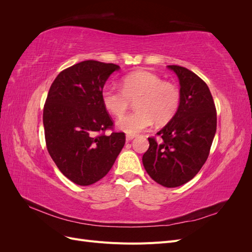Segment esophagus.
Wrapping results in <instances>:
<instances>
[{"label": "esophagus", "instance_id": "1", "mask_svg": "<svg viewBox=\"0 0 252 252\" xmlns=\"http://www.w3.org/2000/svg\"><path fill=\"white\" fill-rule=\"evenodd\" d=\"M135 138V134H126V141H131Z\"/></svg>", "mask_w": 252, "mask_h": 252}]
</instances>
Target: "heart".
Here are the masks:
<instances>
[{"instance_id":"b5f03b06","label":"heart","mask_w":252,"mask_h":252,"mask_svg":"<svg viewBox=\"0 0 252 252\" xmlns=\"http://www.w3.org/2000/svg\"><path fill=\"white\" fill-rule=\"evenodd\" d=\"M122 89L106 85L102 90V102L111 114L122 117L131 100L136 110L118 122V127L129 134L139 133L157 122L165 124L177 114L181 104V93L172 83L164 82L159 75L139 70L126 74L121 80Z\"/></svg>"}]
</instances>
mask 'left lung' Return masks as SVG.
Segmentation results:
<instances>
[{"label":"left lung","mask_w":252,"mask_h":252,"mask_svg":"<svg viewBox=\"0 0 252 252\" xmlns=\"http://www.w3.org/2000/svg\"><path fill=\"white\" fill-rule=\"evenodd\" d=\"M178 75L181 104L177 114L157 134L148 138L143 165L150 178L168 188L189 182L201 170L217 131V110L210 90L187 68L167 66Z\"/></svg>","instance_id":"1"}]
</instances>
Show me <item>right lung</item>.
Masks as SVG:
<instances>
[{
    "label": "right lung",
    "instance_id": "right-lung-1",
    "mask_svg": "<svg viewBox=\"0 0 252 252\" xmlns=\"http://www.w3.org/2000/svg\"><path fill=\"white\" fill-rule=\"evenodd\" d=\"M120 66L83 61L61 71L44 105L47 150L60 171L77 185L104 178L125 144L124 132L106 135L113 123L102 102V90Z\"/></svg>",
    "mask_w": 252,
    "mask_h": 252
}]
</instances>
